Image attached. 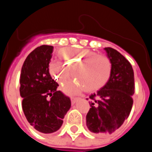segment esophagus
Here are the masks:
<instances>
[{
	"label": "esophagus",
	"instance_id": "34e87169",
	"mask_svg": "<svg viewBox=\"0 0 152 152\" xmlns=\"http://www.w3.org/2000/svg\"><path fill=\"white\" fill-rule=\"evenodd\" d=\"M79 99H80V98H75V99H72V104H75L76 103V102H77Z\"/></svg>",
	"mask_w": 152,
	"mask_h": 152
}]
</instances>
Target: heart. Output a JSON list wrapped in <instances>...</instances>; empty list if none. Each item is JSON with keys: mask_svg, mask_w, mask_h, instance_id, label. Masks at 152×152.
<instances>
[{"mask_svg": "<svg viewBox=\"0 0 152 152\" xmlns=\"http://www.w3.org/2000/svg\"><path fill=\"white\" fill-rule=\"evenodd\" d=\"M61 62H52L49 73L59 86L65 85L73 76L78 80L86 92L99 90L107 83L112 74V62L108 57L89 50L63 49L58 53ZM82 89L79 84L66 86L63 90L75 94Z\"/></svg>", "mask_w": 152, "mask_h": 152, "instance_id": "1", "label": "heart"}]
</instances>
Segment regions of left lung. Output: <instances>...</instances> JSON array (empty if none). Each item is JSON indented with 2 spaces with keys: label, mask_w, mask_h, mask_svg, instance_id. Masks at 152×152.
<instances>
[{
  "label": "left lung",
  "mask_w": 152,
  "mask_h": 152,
  "mask_svg": "<svg viewBox=\"0 0 152 152\" xmlns=\"http://www.w3.org/2000/svg\"><path fill=\"white\" fill-rule=\"evenodd\" d=\"M112 62L110 79L97 93L89 96L90 109L86 125L97 135L111 134L129 117L133 106L134 74L130 63L117 50L104 48Z\"/></svg>",
  "instance_id": "8db88e82"
}]
</instances>
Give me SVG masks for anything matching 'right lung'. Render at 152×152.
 Returning <instances> with one entry per match:
<instances>
[{
	"mask_svg": "<svg viewBox=\"0 0 152 152\" xmlns=\"http://www.w3.org/2000/svg\"><path fill=\"white\" fill-rule=\"evenodd\" d=\"M53 47L40 45L28 54L20 74L22 107L29 124L42 134L58 130L71 107V100L49 73Z\"/></svg>",
	"mask_w": 152,
	"mask_h": 152,
	"instance_id": "right-lung-1",
	"label": "right lung"
}]
</instances>
